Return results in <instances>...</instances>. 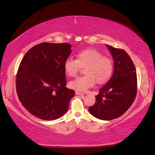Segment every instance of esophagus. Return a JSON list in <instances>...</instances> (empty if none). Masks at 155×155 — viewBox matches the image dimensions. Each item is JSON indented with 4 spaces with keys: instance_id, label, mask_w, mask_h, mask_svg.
<instances>
[{
    "instance_id": "esophagus-1",
    "label": "esophagus",
    "mask_w": 155,
    "mask_h": 155,
    "mask_svg": "<svg viewBox=\"0 0 155 155\" xmlns=\"http://www.w3.org/2000/svg\"><path fill=\"white\" fill-rule=\"evenodd\" d=\"M75 94H77V95H84V93H81V92H79V91H75Z\"/></svg>"
}]
</instances>
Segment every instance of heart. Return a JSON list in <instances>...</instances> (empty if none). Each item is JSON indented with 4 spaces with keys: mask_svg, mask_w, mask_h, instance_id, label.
<instances>
[{
    "mask_svg": "<svg viewBox=\"0 0 155 155\" xmlns=\"http://www.w3.org/2000/svg\"><path fill=\"white\" fill-rule=\"evenodd\" d=\"M77 60L68 57L64 63V70L67 75L75 77L81 69L84 67L83 76L78 77L69 83V87L78 91H85L96 84H103L110 79L113 72L111 59L96 49L87 48L78 51Z\"/></svg>",
    "mask_w": 155,
    "mask_h": 155,
    "instance_id": "obj_1",
    "label": "heart"
}]
</instances>
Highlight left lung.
Here are the masks:
<instances>
[{
	"label": "left lung",
	"instance_id": "left-lung-1",
	"mask_svg": "<svg viewBox=\"0 0 155 155\" xmlns=\"http://www.w3.org/2000/svg\"><path fill=\"white\" fill-rule=\"evenodd\" d=\"M114 61V74L96 96L89 112L102 120H112L125 113L134 103L137 92L135 67L129 55L123 49L106 45Z\"/></svg>",
	"mask_w": 155,
	"mask_h": 155
}]
</instances>
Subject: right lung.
I'll use <instances>...</instances> for the list:
<instances>
[{
  "label": "right lung",
  "mask_w": 155,
  "mask_h": 155,
  "mask_svg": "<svg viewBox=\"0 0 155 155\" xmlns=\"http://www.w3.org/2000/svg\"><path fill=\"white\" fill-rule=\"evenodd\" d=\"M69 43H42L31 48L20 62L16 77L17 95L32 115L50 121L67 112L73 89L66 87L65 60L71 52Z\"/></svg>",
  "instance_id": "1"
}]
</instances>
